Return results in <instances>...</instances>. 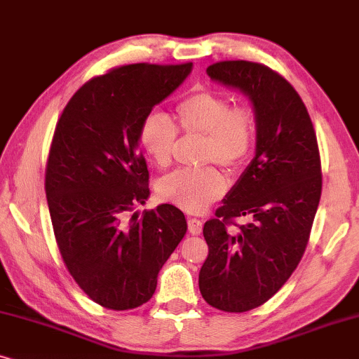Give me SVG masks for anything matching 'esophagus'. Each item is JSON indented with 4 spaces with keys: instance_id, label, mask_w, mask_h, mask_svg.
<instances>
[{
    "instance_id": "34e87169",
    "label": "esophagus",
    "mask_w": 359,
    "mask_h": 359,
    "mask_svg": "<svg viewBox=\"0 0 359 359\" xmlns=\"http://www.w3.org/2000/svg\"><path fill=\"white\" fill-rule=\"evenodd\" d=\"M202 226L203 223L200 222L198 218H189V231L192 233V235H200V233H202Z\"/></svg>"
}]
</instances>
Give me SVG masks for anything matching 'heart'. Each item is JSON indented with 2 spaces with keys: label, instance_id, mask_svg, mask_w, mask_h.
I'll list each match as a JSON object with an SVG mask.
<instances>
[{
  "label": "heart",
  "instance_id": "b5f03b06",
  "mask_svg": "<svg viewBox=\"0 0 359 359\" xmlns=\"http://www.w3.org/2000/svg\"><path fill=\"white\" fill-rule=\"evenodd\" d=\"M175 123L185 136L203 137L205 164L217 162L228 170L246 161L255 142L252 114L246 108H231L226 98L212 92L195 93L177 104ZM140 142L156 165L167 167L177 146L174 123L164 113H149L140 126ZM224 190L226 182L213 167L175 170L157 184L161 200L190 213L203 212Z\"/></svg>",
  "mask_w": 359,
  "mask_h": 359
}]
</instances>
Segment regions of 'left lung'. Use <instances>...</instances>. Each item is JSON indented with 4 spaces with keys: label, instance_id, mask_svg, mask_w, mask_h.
Here are the masks:
<instances>
[{
    "label": "left lung",
    "instance_id": "left-lung-1",
    "mask_svg": "<svg viewBox=\"0 0 359 359\" xmlns=\"http://www.w3.org/2000/svg\"><path fill=\"white\" fill-rule=\"evenodd\" d=\"M207 74L251 102L256 152L217 218L205 223L208 257L198 287L212 307L248 312L283 287L302 259L322 195L317 136L302 98L269 67L226 60ZM235 216L253 222L233 232L226 226Z\"/></svg>",
    "mask_w": 359,
    "mask_h": 359
}]
</instances>
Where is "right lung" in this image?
Wrapping results in <instances>:
<instances>
[{
	"label": "right lung",
	"mask_w": 359,
	"mask_h": 359,
	"mask_svg": "<svg viewBox=\"0 0 359 359\" xmlns=\"http://www.w3.org/2000/svg\"><path fill=\"white\" fill-rule=\"evenodd\" d=\"M192 64H135L95 76L55 126L46 170L52 226L67 269L93 302L130 310L154 294L157 274L187 233L174 205L127 213L149 198L140 126Z\"/></svg>",
	"instance_id": "obj_1"
}]
</instances>
